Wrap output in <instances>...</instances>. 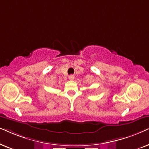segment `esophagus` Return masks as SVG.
<instances>
[{
  "instance_id": "esophagus-1",
  "label": "esophagus",
  "mask_w": 149,
  "mask_h": 149,
  "mask_svg": "<svg viewBox=\"0 0 149 149\" xmlns=\"http://www.w3.org/2000/svg\"><path fill=\"white\" fill-rule=\"evenodd\" d=\"M69 79L70 80H73V79H74V76H73V75H70V76H69Z\"/></svg>"
}]
</instances>
